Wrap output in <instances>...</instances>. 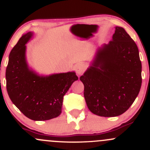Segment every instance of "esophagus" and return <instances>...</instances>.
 Here are the masks:
<instances>
[{
    "label": "esophagus",
    "mask_w": 150,
    "mask_h": 150,
    "mask_svg": "<svg viewBox=\"0 0 150 150\" xmlns=\"http://www.w3.org/2000/svg\"><path fill=\"white\" fill-rule=\"evenodd\" d=\"M86 68V65L84 62H79L75 65V69L78 75H81Z\"/></svg>",
    "instance_id": "obj_1"
}]
</instances>
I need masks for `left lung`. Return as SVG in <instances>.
Segmentation results:
<instances>
[{"mask_svg":"<svg viewBox=\"0 0 150 150\" xmlns=\"http://www.w3.org/2000/svg\"><path fill=\"white\" fill-rule=\"evenodd\" d=\"M80 79L93 114L116 117L129 109L142 85V63L137 46L125 30L115 27L112 40L98 49Z\"/></svg>","mask_w":150,"mask_h":150,"instance_id":"obj_1","label":"left lung"}]
</instances>
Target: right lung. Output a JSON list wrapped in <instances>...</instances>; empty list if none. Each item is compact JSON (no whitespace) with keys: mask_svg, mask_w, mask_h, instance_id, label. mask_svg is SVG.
I'll return each instance as SVG.
<instances>
[{"mask_svg":"<svg viewBox=\"0 0 150 150\" xmlns=\"http://www.w3.org/2000/svg\"><path fill=\"white\" fill-rule=\"evenodd\" d=\"M33 33L23 35L9 55L6 89L10 99L25 116L35 121L48 120L62 112L63 96L78 80L75 72L39 75L29 68L26 45Z\"/></svg>","mask_w":150,"mask_h":150,"instance_id":"right-lung-1","label":"right lung"}]
</instances>
